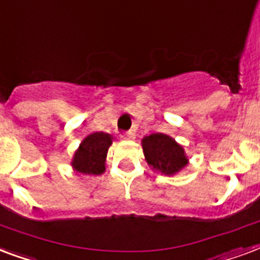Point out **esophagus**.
Listing matches in <instances>:
<instances>
[{"mask_svg": "<svg viewBox=\"0 0 260 260\" xmlns=\"http://www.w3.org/2000/svg\"><path fill=\"white\" fill-rule=\"evenodd\" d=\"M123 137L128 138V140H133V138H134V132H133V130H128V132H126L123 134Z\"/></svg>", "mask_w": 260, "mask_h": 260, "instance_id": "1", "label": "esophagus"}]
</instances>
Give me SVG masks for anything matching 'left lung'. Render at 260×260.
<instances>
[{"mask_svg":"<svg viewBox=\"0 0 260 260\" xmlns=\"http://www.w3.org/2000/svg\"><path fill=\"white\" fill-rule=\"evenodd\" d=\"M148 165L166 175L178 173L183 166L188 165L183 148L166 134H151L142 140Z\"/></svg>","mask_w":260,"mask_h":260,"instance_id":"obj_1","label":"left lung"}]
</instances>
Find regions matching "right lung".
<instances>
[{
	"mask_svg": "<svg viewBox=\"0 0 260 260\" xmlns=\"http://www.w3.org/2000/svg\"><path fill=\"white\" fill-rule=\"evenodd\" d=\"M112 137L107 133H93L82 141L75 152L72 167L86 175H100L105 170V156Z\"/></svg>",
	"mask_w": 260,
	"mask_h": 260,
	"instance_id": "add662e5",
	"label": "right lung"
}]
</instances>
